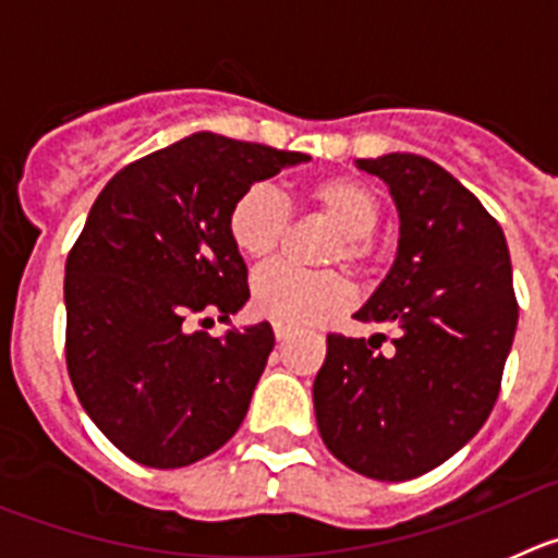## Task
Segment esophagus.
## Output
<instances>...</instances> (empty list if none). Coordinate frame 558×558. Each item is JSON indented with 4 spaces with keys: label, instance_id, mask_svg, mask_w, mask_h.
I'll list each match as a JSON object with an SVG mask.
<instances>
[{
    "label": "esophagus",
    "instance_id": "obj_1",
    "mask_svg": "<svg viewBox=\"0 0 558 558\" xmlns=\"http://www.w3.org/2000/svg\"><path fill=\"white\" fill-rule=\"evenodd\" d=\"M274 335H276V340H279V343H284V340L290 338V329H288V327H282V324H276V327H274Z\"/></svg>",
    "mask_w": 558,
    "mask_h": 558
}]
</instances>
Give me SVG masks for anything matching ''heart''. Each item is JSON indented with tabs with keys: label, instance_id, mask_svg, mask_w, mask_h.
Here are the masks:
<instances>
[{
	"label": "heart",
	"instance_id": "1",
	"mask_svg": "<svg viewBox=\"0 0 558 558\" xmlns=\"http://www.w3.org/2000/svg\"><path fill=\"white\" fill-rule=\"evenodd\" d=\"M307 201L340 229L329 256L363 265L372 254L368 234L379 223V195L366 181L332 175L307 186ZM290 211L274 186L254 184L231 204L229 236L248 259H268L288 231ZM352 290L335 270H299L290 265H268L251 279V307L256 315L282 327L322 324L347 310Z\"/></svg>",
	"mask_w": 558,
	"mask_h": 558
}]
</instances>
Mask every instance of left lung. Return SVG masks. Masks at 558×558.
Listing matches in <instances>:
<instances>
[{
	"label": "left lung",
	"instance_id": "obj_1",
	"mask_svg": "<svg viewBox=\"0 0 558 558\" xmlns=\"http://www.w3.org/2000/svg\"><path fill=\"white\" fill-rule=\"evenodd\" d=\"M399 211L391 270L357 322L393 324V352L329 335L315 422L349 470L411 481L456 456L489 418L517 332L509 245L481 201L413 153L357 159Z\"/></svg>",
	"mask_w": 558,
	"mask_h": 558
}]
</instances>
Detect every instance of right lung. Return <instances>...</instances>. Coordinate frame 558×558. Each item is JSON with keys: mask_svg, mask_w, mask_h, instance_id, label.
Returning a JSON list of instances; mask_svg holds the SVG:
<instances>
[{"mask_svg": "<svg viewBox=\"0 0 558 558\" xmlns=\"http://www.w3.org/2000/svg\"><path fill=\"white\" fill-rule=\"evenodd\" d=\"M302 161L198 131L122 167L97 195L66 259V368L88 418L136 463L190 466L243 425L274 329L211 338L190 322L215 310L231 324L248 302L231 204Z\"/></svg>", "mask_w": 558, "mask_h": 558, "instance_id": "right-lung-1", "label": "right lung"}]
</instances>
